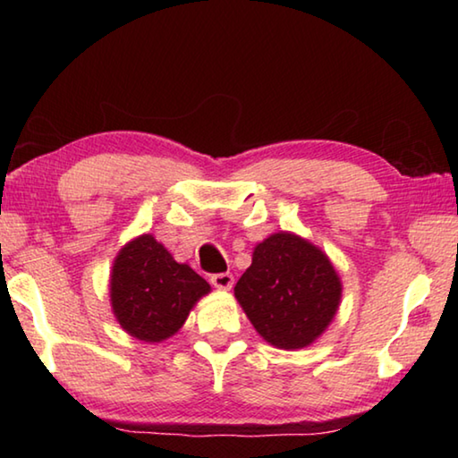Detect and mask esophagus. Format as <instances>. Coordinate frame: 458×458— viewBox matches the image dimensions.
<instances>
[{
  "mask_svg": "<svg viewBox=\"0 0 458 458\" xmlns=\"http://www.w3.org/2000/svg\"><path fill=\"white\" fill-rule=\"evenodd\" d=\"M212 284L216 286V289L220 291H230L232 284H234V276H232L230 273H218V275H212Z\"/></svg>",
  "mask_w": 458,
  "mask_h": 458,
  "instance_id": "esophagus-1",
  "label": "esophagus"
}]
</instances>
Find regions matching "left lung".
I'll use <instances>...</instances> for the list:
<instances>
[{
    "instance_id": "1",
    "label": "left lung",
    "mask_w": 458,
    "mask_h": 458,
    "mask_svg": "<svg viewBox=\"0 0 458 458\" xmlns=\"http://www.w3.org/2000/svg\"><path fill=\"white\" fill-rule=\"evenodd\" d=\"M344 284L319 246L293 232H275L254 246L252 265L234 297L252 327L278 350H303L337 315Z\"/></svg>"
}]
</instances>
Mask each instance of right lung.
<instances>
[{
	"mask_svg": "<svg viewBox=\"0 0 458 458\" xmlns=\"http://www.w3.org/2000/svg\"><path fill=\"white\" fill-rule=\"evenodd\" d=\"M210 291L196 270L177 262L153 234L129 240L114 257L108 278L114 319L123 331L145 344H161L175 335Z\"/></svg>",
	"mask_w": 458,
	"mask_h": 458,
	"instance_id": "1",
	"label": "right lung"
}]
</instances>
